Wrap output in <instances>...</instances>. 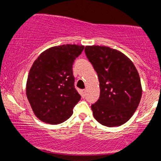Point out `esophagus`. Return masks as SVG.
<instances>
[{
    "mask_svg": "<svg viewBox=\"0 0 161 161\" xmlns=\"http://www.w3.org/2000/svg\"><path fill=\"white\" fill-rule=\"evenodd\" d=\"M81 95H82V98L85 97V95H86V90H82V91H81Z\"/></svg>",
    "mask_w": 161,
    "mask_h": 161,
    "instance_id": "esophagus-1",
    "label": "esophagus"
}]
</instances>
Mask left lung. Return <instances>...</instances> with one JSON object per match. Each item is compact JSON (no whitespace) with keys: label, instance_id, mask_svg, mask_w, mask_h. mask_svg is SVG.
<instances>
[{"label":"left lung","instance_id":"left-lung-1","mask_svg":"<svg viewBox=\"0 0 161 161\" xmlns=\"http://www.w3.org/2000/svg\"><path fill=\"white\" fill-rule=\"evenodd\" d=\"M85 53L97 72L100 87L99 98L91 105L94 117L107 127L125 124L142 96L136 68L124 53L108 46H87Z\"/></svg>","mask_w":161,"mask_h":161}]
</instances>
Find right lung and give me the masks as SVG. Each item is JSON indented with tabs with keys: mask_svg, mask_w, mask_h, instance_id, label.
<instances>
[{
	"mask_svg": "<svg viewBox=\"0 0 161 161\" xmlns=\"http://www.w3.org/2000/svg\"><path fill=\"white\" fill-rule=\"evenodd\" d=\"M83 49L69 44L51 47L30 68L26 95L34 113L43 122L58 124L73 114L81 96L75 87L72 67Z\"/></svg>",
	"mask_w": 161,
	"mask_h": 161,
	"instance_id": "obj_1",
	"label": "right lung"
}]
</instances>
